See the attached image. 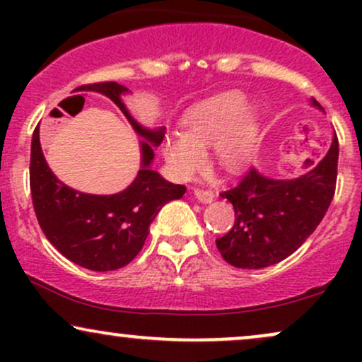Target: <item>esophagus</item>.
<instances>
[{
    "label": "esophagus",
    "instance_id": "esophagus-1",
    "mask_svg": "<svg viewBox=\"0 0 362 362\" xmlns=\"http://www.w3.org/2000/svg\"><path fill=\"white\" fill-rule=\"evenodd\" d=\"M194 195L199 202H211L214 199V192L209 189H201V187H195Z\"/></svg>",
    "mask_w": 362,
    "mask_h": 362
}]
</instances>
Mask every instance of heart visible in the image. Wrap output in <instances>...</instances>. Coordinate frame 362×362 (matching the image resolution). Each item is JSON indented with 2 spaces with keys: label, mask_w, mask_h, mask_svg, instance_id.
<instances>
[{
  "label": "heart",
  "mask_w": 362,
  "mask_h": 362,
  "mask_svg": "<svg viewBox=\"0 0 362 362\" xmlns=\"http://www.w3.org/2000/svg\"><path fill=\"white\" fill-rule=\"evenodd\" d=\"M184 134H168L161 144L165 160L178 180H189L206 163L213 144V161L223 172L243 167L259 131V112L245 102L242 91H223L199 102L182 120Z\"/></svg>",
  "instance_id": "b5f03b06"
}]
</instances>
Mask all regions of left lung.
I'll list each match as a JSON object with an SVG mask.
<instances>
[{
	"label": "left lung",
	"mask_w": 362,
	"mask_h": 362,
	"mask_svg": "<svg viewBox=\"0 0 362 362\" xmlns=\"http://www.w3.org/2000/svg\"><path fill=\"white\" fill-rule=\"evenodd\" d=\"M315 107L320 103L311 98ZM339 161L337 136L310 172L291 180H274L255 168L233 189L221 192L233 204L235 224L216 240L228 264L262 269L284 260L317 230L335 194Z\"/></svg>",
	"instance_id": "obj_1"
}]
</instances>
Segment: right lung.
<instances>
[{
  "label": "right lung",
  "instance_id": "right-lung-1",
  "mask_svg": "<svg viewBox=\"0 0 362 362\" xmlns=\"http://www.w3.org/2000/svg\"><path fill=\"white\" fill-rule=\"evenodd\" d=\"M81 90L109 97L144 139L141 141L138 177L122 192L112 195L74 190L51 172L40 148L39 127H35L30 151V192L45 238L74 264L107 272L124 267L138 255L146 242L149 224L161 207L184 197L187 189L151 170L153 148L163 141L165 127L146 129L132 119L120 98L129 91L126 86L107 81L85 85Z\"/></svg>",
  "mask_w": 362,
  "mask_h": 362
}]
</instances>
